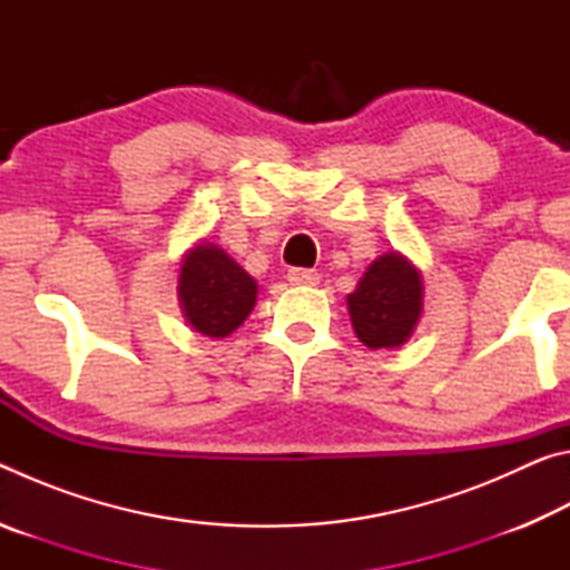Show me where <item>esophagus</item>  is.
Here are the masks:
<instances>
[{"mask_svg": "<svg viewBox=\"0 0 570 570\" xmlns=\"http://www.w3.org/2000/svg\"><path fill=\"white\" fill-rule=\"evenodd\" d=\"M286 278L296 286H314L320 284V274L312 272V268H288Z\"/></svg>", "mask_w": 570, "mask_h": 570, "instance_id": "1", "label": "esophagus"}]
</instances>
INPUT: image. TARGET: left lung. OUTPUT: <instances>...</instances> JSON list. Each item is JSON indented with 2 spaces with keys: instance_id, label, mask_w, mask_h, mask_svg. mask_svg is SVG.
<instances>
[{
  "instance_id": "obj_1",
  "label": "left lung",
  "mask_w": 570,
  "mask_h": 570,
  "mask_svg": "<svg viewBox=\"0 0 570 570\" xmlns=\"http://www.w3.org/2000/svg\"><path fill=\"white\" fill-rule=\"evenodd\" d=\"M346 304L360 342L370 350L400 346L422 312L420 272L400 254H384L366 268Z\"/></svg>"
}]
</instances>
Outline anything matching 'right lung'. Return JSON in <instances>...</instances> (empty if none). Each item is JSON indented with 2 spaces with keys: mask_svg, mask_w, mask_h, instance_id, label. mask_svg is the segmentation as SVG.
Listing matches in <instances>:
<instances>
[{
  "mask_svg": "<svg viewBox=\"0 0 570 570\" xmlns=\"http://www.w3.org/2000/svg\"><path fill=\"white\" fill-rule=\"evenodd\" d=\"M178 296L193 330L228 336L244 324L256 304V282L224 248L200 244L180 266Z\"/></svg>",
  "mask_w": 570,
  "mask_h": 570,
  "instance_id": "right-lung-1",
  "label": "right lung"
}]
</instances>
